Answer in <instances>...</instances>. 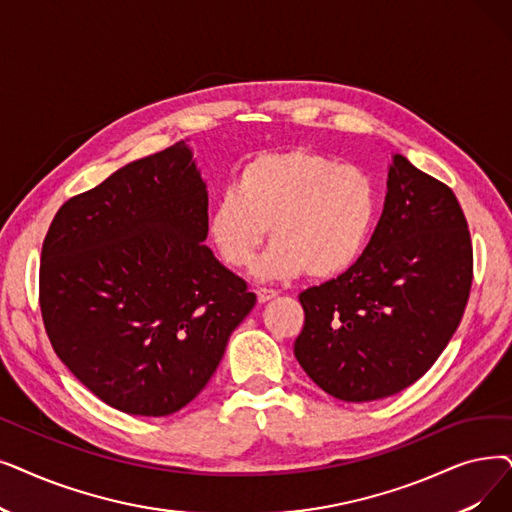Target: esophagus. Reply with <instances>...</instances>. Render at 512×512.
<instances>
[{
	"label": "esophagus",
	"instance_id": "obj_1",
	"mask_svg": "<svg viewBox=\"0 0 512 512\" xmlns=\"http://www.w3.org/2000/svg\"><path fill=\"white\" fill-rule=\"evenodd\" d=\"M255 293H257L259 303H265V301H270V299L278 297V291H274V288H257Z\"/></svg>",
	"mask_w": 512,
	"mask_h": 512
}]
</instances>
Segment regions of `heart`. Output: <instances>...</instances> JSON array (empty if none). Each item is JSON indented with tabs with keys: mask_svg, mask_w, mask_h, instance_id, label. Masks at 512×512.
<instances>
[{
	"mask_svg": "<svg viewBox=\"0 0 512 512\" xmlns=\"http://www.w3.org/2000/svg\"><path fill=\"white\" fill-rule=\"evenodd\" d=\"M379 217V190L353 165L303 148L257 154L209 213V238L232 270H247L265 236V278L330 280L366 251Z\"/></svg>",
	"mask_w": 512,
	"mask_h": 512,
	"instance_id": "heart-1",
	"label": "heart"
}]
</instances>
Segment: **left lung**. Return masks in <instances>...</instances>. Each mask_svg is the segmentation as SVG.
<instances>
[{
    "mask_svg": "<svg viewBox=\"0 0 512 512\" xmlns=\"http://www.w3.org/2000/svg\"><path fill=\"white\" fill-rule=\"evenodd\" d=\"M471 284L473 242L456 194L395 154L383 215L358 263L299 295L297 360L343 402L395 395L446 349Z\"/></svg>",
    "mask_w": 512,
    "mask_h": 512,
    "instance_id": "left-lung-1",
    "label": "left lung"
}]
</instances>
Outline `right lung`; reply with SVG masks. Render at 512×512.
Masks as SVG:
<instances>
[{
    "instance_id": "right-lung-1",
    "label": "right lung",
    "mask_w": 512,
    "mask_h": 512,
    "mask_svg": "<svg viewBox=\"0 0 512 512\" xmlns=\"http://www.w3.org/2000/svg\"><path fill=\"white\" fill-rule=\"evenodd\" d=\"M207 211L192 154L175 142L69 198L43 240L48 339L125 414L169 416L190 404L257 301L203 244Z\"/></svg>"
}]
</instances>
